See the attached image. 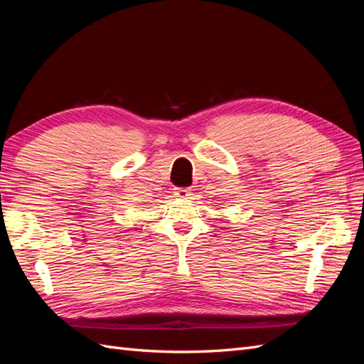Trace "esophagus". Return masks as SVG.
I'll return each instance as SVG.
<instances>
[{
    "mask_svg": "<svg viewBox=\"0 0 364 364\" xmlns=\"http://www.w3.org/2000/svg\"><path fill=\"white\" fill-rule=\"evenodd\" d=\"M174 196L179 197V199H188V196H191L190 188H176Z\"/></svg>",
    "mask_w": 364,
    "mask_h": 364,
    "instance_id": "obj_1",
    "label": "esophagus"
}]
</instances>
